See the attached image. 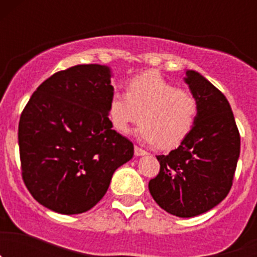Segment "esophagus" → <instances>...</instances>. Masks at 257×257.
Wrapping results in <instances>:
<instances>
[{
    "mask_svg": "<svg viewBox=\"0 0 257 257\" xmlns=\"http://www.w3.org/2000/svg\"><path fill=\"white\" fill-rule=\"evenodd\" d=\"M134 153H135L136 157H142V156H147L148 154V152L144 151V149L139 148V147H135V149H134Z\"/></svg>",
    "mask_w": 257,
    "mask_h": 257,
    "instance_id": "esophagus-1",
    "label": "esophagus"
}]
</instances>
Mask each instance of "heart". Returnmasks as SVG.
I'll return each mask as SVG.
<instances>
[{"label":"heart","mask_w":257,"mask_h":257,"mask_svg":"<svg viewBox=\"0 0 257 257\" xmlns=\"http://www.w3.org/2000/svg\"><path fill=\"white\" fill-rule=\"evenodd\" d=\"M198 103L192 92L178 88L157 70H148L128 82L127 94L114 91L108 115L118 133L128 134L144 121L139 136L149 144L171 149L183 142L196 123Z\"/></svg>","instance_id":"heart-1"}]
</instances>
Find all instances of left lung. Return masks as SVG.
<instances>
[{
    "instance_id": "obj_1",
    "label": "left lung",
    "mask_w": 257,
    "mask_h": 257,
    "mask_svg": "<svg viewBox=\"0 0 257 257\" xmlns=\"http://www.w3.org/2000/svg\"><path fill=\"white\" fill-rule=\"evenodd\" d=\"M184 82L198 103L196 123L178 148L157 156L160 174L149 181L157 205L179 217H194L228 196L239 158L240 138L230 104L196 70Z\"/></svg>"
}]
</instances>
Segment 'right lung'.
Here are the masks:
<instances>
[{"label": "right lung", "mask_w": 257, "mask_h": 257, "mask_svg": "<svg viewBox=\"0 0 257 257\" xmlns=\"http://www.w3.org/2000/svg\"><path fill=\"white\" fill-rule=\"evenodd\" d=\"M112 69L82 64L41 83L20 115L23 180L33 198L63 215L82 213L104 197L134 145L112 130Z\"/></svg>", "instance_id": "right-lung-1"}]
</instances>
